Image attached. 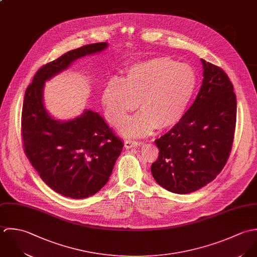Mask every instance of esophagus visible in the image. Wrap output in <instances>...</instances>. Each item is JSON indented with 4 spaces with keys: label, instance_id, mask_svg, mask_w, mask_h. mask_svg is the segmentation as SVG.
I'll use <instances>...</instances> for the list:
<instances>
[{
    "label": "esophagus",
    "instance_id": "obj_1",
    "mask_svg": "<svg viewBox=\"0 0 257 257\" xmlns=\"http://www.w3.org/2000/svg\"><path fill=\"white\" fill-rule=\"evenodd\" d=\"M141 144H142V142H140V141H135V140H126V141L124 142L125 148H127V149H130V148H132V147L139 146V145H141Z\"/></svg>",
    "mask_w": 257,
    "mask_h": 257
}]
</instances>
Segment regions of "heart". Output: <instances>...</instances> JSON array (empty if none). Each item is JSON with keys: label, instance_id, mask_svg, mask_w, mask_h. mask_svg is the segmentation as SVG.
<instances>
[{"label": "heart", "instance_id": "heart-1", "mask_svg": "<svg viewBox=\"0 0 257 257\" xmlns=\"http://www.w3.org/2000/svg\"><path fill=\"white\" fill-rule=\"evenodd\" d=\"M199 78L194 68L168 56L151 58L129 66L120 78L109 80L102 104L108 120L118 125L139 102L143 112L127 119L121 131L127 136L145 135L155 127L177 125L186 114Z\"/></svg>", "mask_w": 257, "mask_h": 257}]
</instances>
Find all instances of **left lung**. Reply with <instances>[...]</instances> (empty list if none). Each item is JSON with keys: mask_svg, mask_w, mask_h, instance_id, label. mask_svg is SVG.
Here are the masks:
<instances>
[{"mask_svg": "<svg viewBox=\"0 0 257 257\" xmlns=\"http://www.w3.org/2000/svg\"><path fill=\"white\" fill-rule=\"evenodd\" d=\"M204 79L182 120L155 141V181L169 192L189 194L221 172L231 151L236 123L233 85L222 68L202 59Z\"/></svg>", "mask_w": 257, "mask_h": 257, "instance_id": "left-lung-1", "label": "left lung"}]
</instances>
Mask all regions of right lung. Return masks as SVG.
<instances>
[{
	"instance_id": "1",
	"label": "right lung",
	"mask_w": 257,
	"mask_h": 257,
	"mask_svg": "<svg viewBox=\"0 0 257 257\" xmlns=\"http://www.w3.org/2000/svg\"><path fill=\"white\" fill-rule=\"evenodd\" d=\"M106 47V43L86 45L44 64L25 92L21 128L25 154L50 188L71 199L88 198L108 182L123 142L92 110L67 122L52 119L44 107L43 88L73 60Z\"/></svg>"
}]
</instances>
